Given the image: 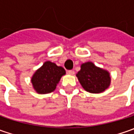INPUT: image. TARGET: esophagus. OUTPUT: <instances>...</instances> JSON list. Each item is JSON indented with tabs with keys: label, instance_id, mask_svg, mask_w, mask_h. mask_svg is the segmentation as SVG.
<instances>
[{
	"label": "esophagus",
	"instance_id": "esophagus-1",
	"mask_svg": "<svg viewBox=\"0 0 134 134\" xmlns=\"http://www.w3.org/2000/svg\"><path fill=\"white\" fill-rule=\"evenodd\" d=\"M67 73H68L69 75H73L75 74V71H73V70H69V71H67Z\"/></svg>",
	"mask_w": 134,
	"mask_h": 134
}]
</instances>
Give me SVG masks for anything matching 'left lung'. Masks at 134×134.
Instances as JSON below:
<instances>
[{
	"instance_id": "8db88e82",
	"label": "left lung",
	"mask_w": 134,
	"mask_h": 134,
	"mask_svg": "<svg viewBox=\"0 0 134 134\" xmlns=\"http://www.w3.org/2000/svg\"><path fill=\"white\" fill-rule=\"evenodd\" d=\"M77 77L83 88L91 93H100L107 89L110 83L108 71L96 67L91 62L81 65Z\"/></svg>"
}]
</instances>
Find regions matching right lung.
Instances as JSON below:
<instances>
[{"label":"right lung","mask_w":134,"mask_h":134,"mask_svg":"<svg viewBox=\"0 0 134 134\" xmlns=\"http://www.w3.org/2000/svg\"><path fill=\"white\" fill-rule=\"evenodd\" d=\"M65 74V71L63 67L47 61L35 72L31 82L38 93L47 94L56 89L61 77Z\"/></svg>","instance_id":"add662e5"}]
</instances>
